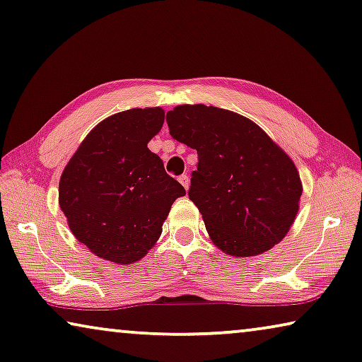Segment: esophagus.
Returning a JSON list of instances; mask_svg holds the SVG:
<instances>
[{"label": "esophagus", "instance_id": "obj_1", "mask_svg": "<svg viewBox=\"0 0 362 362\" xmlns=\"http://www.w3.org/2000/svg\"><path fill=\"white\" fill-rule=\"evenodd\" d=\"M179 182L182 183V185H183V188H185V190H188V183H190V179H188V175H187V174H182V175L179 177Z\"/></svg>", "mask_w": 362, "mask_h": 362}]
</instances>
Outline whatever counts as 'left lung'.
Listing matches in <instances>:
<instances>
[{
	"instance_id": "8db88e82",
	"label": "left lung",
	"mask_w": 362,
	"mask_h": 362,
	"mask_svg": "<svg viewBox=\"0 0 362 362\" xmlns=\"http://www.w3.org/2000/svg\"><path fill=\"white\" fill-rule=\"evenodd\" d=\"M172 138L198 153L188 197L218 249L253 257L281 242L299 209L302 183L288 154L263 129L218 107L167 112Z\"/></svg>"
}]
</instances>
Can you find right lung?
<instances>
[{
	"label": "right lung",
	"instance_id": "add662e5",
	"mask_svg": "<svg viewBox=\"0 0 362 362\" xmlns=\"http://www.w3.org/2000/svg\"><path fill=\"white\" fill-rule=\"evenodd\" d=\"M164 125L160 107L118 112L81 143L60 179V208L94 255L134 263L158 242L172 203L185 195L148 143Z\"/></svg>",
	"mask_w": 362,
	"mask_h": 362
}]
</instances>
